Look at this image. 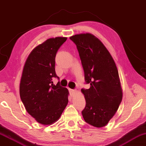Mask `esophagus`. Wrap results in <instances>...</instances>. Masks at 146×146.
Segmentation results:
<instances>
[{"label":"esophagus","mask_w":146,"mask_h":146,"mask_svg":"<svg viewBox=\"0 0 146 146\" xmlns=\"http://www.w3.org/2000/svg\"><path fill=\"white\" fill-rule=\"evenodd\" d=\"M69 91H70L72 95L73 94H75V92H77V90H76V89H69Z\"/></svg>","instance_id":"obj_1"}]
</instances>
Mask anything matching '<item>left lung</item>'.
<instances>
[{
    "label": "left lung",
    "instance_id": "obj_1",
    "mask_svg": "<svg viewBox=\"0 0 146 146\" xmlns=\"http://www.w3.org/2000/svg\"><path fill=\"white\" fill-rule=\"evenodd\" d=\"M69 38L79 52L85 83L90 85L81 90L86 100L82 117L89 125L103 127L115 114L123 97L116 65L105 46L92 34Z\"/></svg>",
    "mask_w": 146,
    "mask_h": 146
}]
</instances>
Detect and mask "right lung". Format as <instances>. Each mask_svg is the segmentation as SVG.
Wrapping results in <instances>:
<instances>
[{
  "mask_svg": "<svg viewBox=\"0 0 146 146\" xmlns=\"http://www.w3.org/2000/svg\"><path fill=\"white\" fill-rule=\"evenodd\" d=\"M66 37L48 39L28 56L23 69L19 94L27 111L42 125H51L60 118L68 103V90L54 78L55 58Z\"/></svg>",
  "mask_w": 146,
  "mask_h": 146,
  "instance_id": "obj_1",
  "label": "right lung"
}]
</instances>
